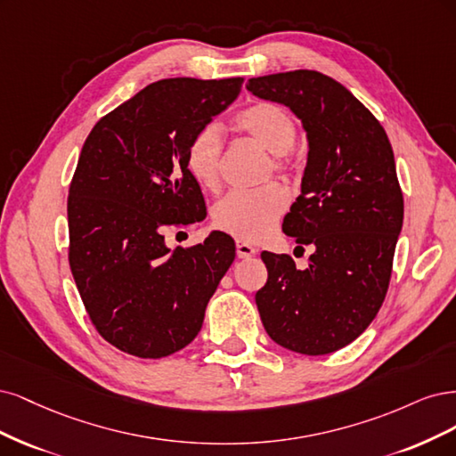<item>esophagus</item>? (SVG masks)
I'll return each instance as SVG.
<instances>
[{"label": "esophagus", "mask_w": 456, "mask_h": 456, "mask_svg": "<svg viewBox=\"0 0 456 456\" xmlns=\"http://www.w3.org/2000/svg\"><path fill=\"white\" fill-rule=\"evenodd\" d=\"M256 252H257V249H256L252 244L237 240V256H239L240 259H249L252 256H256Z\"/></svg>", "instance_id": "obj_1"}]
</instances>
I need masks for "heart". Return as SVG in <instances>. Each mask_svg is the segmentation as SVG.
I'll return each instance as SVG.
<instances>
[{
  "label": "heart",
  "mask_w": 456,
  "mask_h": 456,
  "mask_svg": "<svg viewBox=\"0 0 456 456\" xmlns=\"http://www.w3.org/2000/svg\"><path fill=\"white\" fill-rule=\"evenodd\" d=\"M239 130L273 153L274 172L288 174L293 170L291 148L297 140V123L286 108L276 102H257L246 108L234 119ZM224 140L216 125L200 126L191 136L185 150V167L200 187L216 189L219 183ZM288 207L286 191L269 183L254 191H234L219 200L214 212V225L239 240L256 242L269 237L278 219Z\"/></svg>",
  "instance_id": "1"
}]
</instances>
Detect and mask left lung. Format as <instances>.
Masks as SVG:
<instances>
[{
	"label": "left lung",
	"mask_w": 456,
	"mask_h": 456,
	"mask_svg": "<svg viewBox=\"0 0 456 456\" xmlns=\"http://www.w3.org/2000/svg\"><path fill=\"white\" fill-rule=\"evenodd\" d=\"M246 89L303 121L306 168L282 231L297 248L314 246L305 271L286 254H261L269 276L256 293L257 311L274 343L330 354L360 337L387 297L403 224L392 145L375 115L320 71L254 77Z\"/></svg>",
	"instance_id": "obj_1"
}]
</instances>
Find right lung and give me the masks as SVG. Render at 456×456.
Listing matches in <instances>:
<instances>
[{
    "mask_svg": "<svg viewBox=\"0 0 456 456\" xmlns=\"http://www.w3.org/2000/svg\"><path fill=\"white\" fill-rule=\"evenodd\" d=\"M242 83L160 79L102 117L83 143L68 197L69 269L93 326L126 354L157 360L193 341L234 259L225 232L175 249L165 234L207 216L185 150Z\"/></svg>",
    "mask_w": 456,
    "mask_h": 456,
    "instance_id": "add662e5",
    "label": "right lung"
}]
</instances>
